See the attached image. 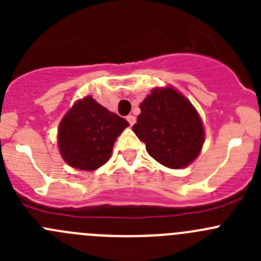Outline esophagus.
I'll list each match as a JSON object with an SVG mask.
<instances>
[{
  "label": "esophagus",
  "mask_w": 261,
  "mask_h": 261,
  "mask_svg": "<svg viewBox=\"0 0 261 261\" xmlns=\"http://www.w3.org/2000/svg\"><path fill=\"white\" fill-rule=\"evenodd\" d=\"M126 120H127V121H128V123H130V125L133 126L134 123H135L136 118H135V116H133V115H128L127 117H126Z\"/></svg>",
  "instance_id": "obj_1"
}]
</instances>
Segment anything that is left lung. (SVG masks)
I'll return each mask as SVG.
<instances>
[{
	"instance_id": "8db88e82",
	"label": "left lung",
	"mask_w": 261,
	"mask_h": 261,
	"mask_svg": "<svg viewBox=\"0 0 261 261\" xmlns=\"http://www.w3.org/2000/svg\"><path fill=\"white\" fill-rule=\"evenodd\" d=\"M134 133L160 164L179 169L198 156L204 141L201 117L175 89H154L140 105Z\"/></svg>"
}]
</instances>
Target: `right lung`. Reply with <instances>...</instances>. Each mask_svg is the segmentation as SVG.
<instances>
[{"instance_id": "right-lung-1", "label": "right lung", "mask_w": 261, "mask_h": 261, "mask_svg": "<svg viewBox=\"0 0 261 261\" xmlns=\"http://www.w3.org/2000/svg\"><path fill=\"white\" fill-rule=\"evenodd\" d=\"M127 126L125 118L87 96L60 122V154L70 167L81 170L98 169L110 159L116 139Z\"/></svg>"}]
</instances>
